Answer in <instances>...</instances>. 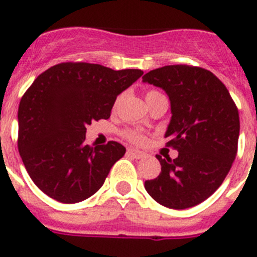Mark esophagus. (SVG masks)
<instances>
[{
	"mask_svg": "<svg viewBox=\"0 0 257 257\" xmlns=\"http://www.w3.org/2000/svg\"><path fill=\"white\" fill-rule=\"evenodd\" d=\"M127 153H128V156L134 157V158H136V160H140V158H144L145 157V153L142 151H136V149L134 148H128L127 149Z\"/></svg>",
	"mask_w": 257,
	"mask_h": 257,
	"instance_id": "34e87169",
	"label": "esophagus"
}]
</instances>
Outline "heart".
I'll use <instances>...</instances> for the list:
<instances>
[{
	"label": "heart",
	"mask_w": 257,
	"mask_h": 257,
	"mask_svg": "<svg viewBox=\"0 0 257 257\" xmlns=\"http://www.w3.org/2000/svg\"><path fill=\"white\" fill-rule=\"evenodd\" d=\"M154 95H162V94H160L158 91H149L148 94H147V96H145V99H147V97L154 96ZM124 136H126L127 139L130 140V142L136 143V144H142V143H144V140H145V138L143 134L138 133V131H133V130L126 131V133H124Z\"/></svg>",
	"instance_id": "obj_1"
}]
</instances>
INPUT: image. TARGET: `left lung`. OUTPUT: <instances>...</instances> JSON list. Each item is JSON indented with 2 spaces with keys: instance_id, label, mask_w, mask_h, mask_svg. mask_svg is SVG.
<instances>
[{
  "instance_id": "obj_1",
  "label": "left lung",
  "mask_w": 257,
  "mask_h": 257,
  "mask_svg": "<svg viewBox=\"0 0 257 257\" xmlns=\"http://www.w3.org/2000/svg\"><path fill=\"white\" fill-rule=\"evenodd\" d=\"M143 82L169 96L172 115L166 145L179 152L175 160L157 156L161 174L145 181V189L165 207H193L215 193L235 160L237 106L225 85L203 68L166 65L144 74Z\"/></svg>"
}]
</instances>
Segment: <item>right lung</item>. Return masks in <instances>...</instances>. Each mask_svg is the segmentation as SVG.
Segmentation results:
<instances>
[{"label": "right lung", "instance_id": "obj_1", "mask_svg": "<svg viewBox=\"0 0 257 257\" xmlns=\"http://www.w3.org/2000/svg\"><path fill=\"white\" fill-rule=\"evenodd\" d=\"M142 74L140 69L60 63L35 79L19 104L18 148L45 194L77 203L100 189L126 148L117 142L86 145V126L108 119L118 95Z\"/></svg>", "mask_w": 257, "mask_h": 257}]
</instances>
